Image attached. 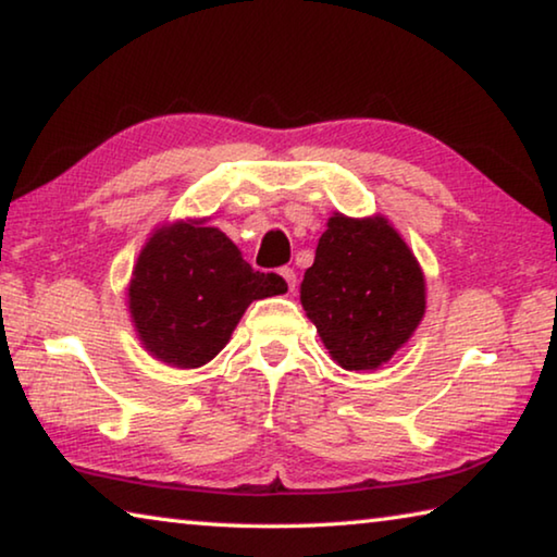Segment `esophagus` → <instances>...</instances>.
Wrapping results in <instances>:
<instances>
[{
    "mask_svg": "<svg viewBox=\"0 0 557 557\" xmlns=\"http://www.w3.org/2000/svg\"><path fill=\"white\" fill-rule=\"evenodd\" d=\"M280 275H282V280L287 282V287H289V292L297 287V275H295V270L292 268H280Z\"/></svg>",
    "mask_w": 557,
    "mask_h": 557,
    "instance_id": "obj_1",
    "label": "esophagus"
}]
</instances>
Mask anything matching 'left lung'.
<instances>
[{
    "mask_svg": "<svg viewBox=\"0 0 557 557\" xmlns=\"http://www.w3.org/2000/svg\"><path fill=\"white\" fill-rule=\"evenodd\" d=\"M301 305L346 371H369L398 351L425 314V280L385 219L336 213L301 280Z\"/></svg>",
    "mask_w": 557,
    "mask_h": 557,
    "instance_id": "8db88e82",
    "label": "left lung"
}]
</instances>
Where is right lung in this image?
Instances as JSON below:
<instances>
[{
    "label": "right lung",
    "mask_w": 557,
    "mask_h": 557,
    "mask_svg": "<svg viewBox=\"0 0 557 557\" xmlns=\"http://www.w3.org/2000/svg\"><path fill=\"white\" fill-rule=\"evenodd\" d=\"M287 292L275 272H258L219 228L176 223L157 231L132 272L129 312L159 361L196 369L228 344L252 299Z\"/></svg>",
    "instance_id": "obj_1"
}]
</instances>
